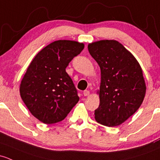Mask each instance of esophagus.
Instances as JSON below:
<instances>
[{
    "label": "esophagus",
    "instance_id": "34e87169",
    "mask_svg": "<svg viewBox=\"0 0 160 160\" xmlns=\"http://www.w3.org/2000/svg\"><path fill=\"white\" fill-rule=\"evenodd\" d=\"M83 95H84L85 97H88V96L90 95V91H89V90H84V91H83Z\"/></svg>",
    "mask_w": 160,
    "mask_h": 160
}]
</instances>
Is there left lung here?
I'll use <instances>...</instances> for the list:
<instances>
[{
  "mask_svg": "<svg viewBox=\"0 0 160 160\" xmlns=\"http://www.w3.org/2000/svg\"><path fill=\"white\" fill-rule=\"evenodd\" d=\"M88 50L101 72L100 105L95 120L107 127L125 122L142 104L146 94L142 70L137 59L114 40L89 43Z\"/></svg>",
  "mask_w": 160,
  "mask_h": 160,
  "instance_id": "1",
  "label": "left lung"
}]
</instances>
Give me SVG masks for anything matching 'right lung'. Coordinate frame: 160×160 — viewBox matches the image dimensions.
Returning a JSON list of instances; mask_svg holds the SVG:
<instances>
[{
    "label": "right lung",
    "instance_id": "add662e5",
    "mask_svg": "<svg viewBox=\"0 0 160 160\" xmlns=\"http://www.w3.org/2000/svg\"><path fill=\"white\" fill-rule=\"evenodd\" d=\"M83 48V43L74 40H56L40 50L28 66L20 94L32 115L40 122H60L79 101L66 68Z\"/></svg>",
    "mask_w": 160,
    "mask_h": 160
}]
</instances>
